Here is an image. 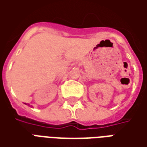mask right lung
Wrapping results in <instances>:
<instances>
[{
    "label": "right lung",
    "mask_w": 147,
    "mask_h": 147,
    "mask_svg": "<svg viewBox=\"0 0 147 147\" xmlns=\"http://www.w3.org/2000/svg\"><path fill=\"white\" fill-rule=\"evenodd\" d=\"M27 105H29V104H27Z\"/></svg>",
    "instance_id": "obj_1"
}]
</instances>
